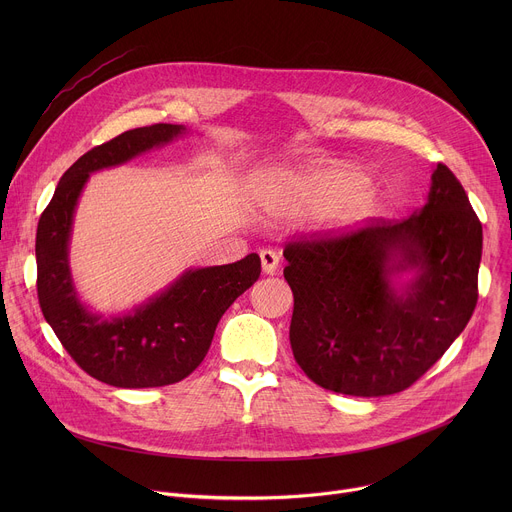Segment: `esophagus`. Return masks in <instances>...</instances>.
Segmentation results:
<instances>
[{
    "label": "esophagus",
    "mask_w": 512,
    "mask_h": 512,
    "mask_svg": "<svg viewBox=\"0 0 512 512\" xmlns=\"http://www.w3.org/2000/svg\"><path fill=\"white\" fill-rule=\"evenodd\" d=\"M259 257H261L263 273H265V275H273V273L277 271V267H279V255H277L273 249H263V251L259 253Z\"/></svg>",
    "instance_id": "esophagus-1"
}]
</instances>
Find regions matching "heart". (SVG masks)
<instances>
[{
	"label": "heart",
	"mask_w": 512,
	"mask_h": 512,
	"mask_svg": "<svg viewBox=\"0 0 512 512\" xmlns=\"http://www.w3.org/2000/svg\"><path fill=\"white\" fill-rule=\"evenodd\" d=\"M369 172L354 164L273 168L249 178V196L271 214H308L320 210L322 227L352 231L373 218L381 190L369 186Z\"/></svg>",
	"instance_id": "obj_1"
}]
</instances>
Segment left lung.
Returning <instances> with one entry per match:
<instances>
[{
	"label": "left lung",
	"instance_id": "8db88e82",
	"mask_svg": "<svg viewBox=\"0 0 512 512\" xmlns=\"http://www.w3.org/2000/svg\"><path fill=\"white\" fill-rule=\"evenodd\" d=\"M283 257L302 371L334 393L383 397L411 387L472 318L482 225L458 178L437 164L425 204L403 221L302 239Z\"/></svg>",
	"mask_w": 512,
	"mask_h": 512
}]
</instances>
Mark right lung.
Returning <instances> with one entry per match:
<instances>
[{
  "instance_id": "obj_1",
  "label": "right lung",
  "mask_w": 512,
  "mask_h": 512,
  "mask_svg": "<svg viewBox=\"0 0 512 512\" xmlns=\"http://www.w3.org/2000/svg\"><path fill=\"white\" fill-rule=\"evenodd\" d=\"M184 133V125L156 123L97 145L62 174L40 216L36 285L42 314L79 367L111 387L148 389L186 379L204 360L218 320L261 273V259L251 253L237 263L188 269L127 314L103 316L81 302L68 245L89 176L162 148Z\"/></svg>"
}]
</instances>
